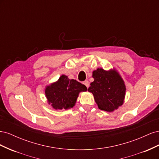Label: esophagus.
<instances>
[{"instance_id":"esophagus-1","label":"esophagus","mask_w":159,"mask_h":159,"mask_svg":"<svg viewBox=\"0 0 159 159\" xmlns=\"http://www.w3.org/2000/svg\"><path fill=\"white\" fill-rule=\"evenodd\" d=\"M85 86H86V87H87L88 88H89V81H88V80H86V81H84V83H83Z\"/></svg>"}]
</instances>
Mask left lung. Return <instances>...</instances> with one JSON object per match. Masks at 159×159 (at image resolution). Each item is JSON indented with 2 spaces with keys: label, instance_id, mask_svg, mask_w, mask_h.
Segmentation results:
<instances>
[{
  "label": "left lung",
  "instance_id": "8db88e82",
  "mask_svg": "<svg viewBox=\"0 0 159 159\" xmlns=\"http://www.w3.org/2000/svg\"><path fill=\"white\" fill-rule=\"evenodd\" d=\"M94 79L88 91L93 95L99 109L113 112L123 104L126 86L115 68L105 70L98 68L92 72Z\"/></svg>",
  "mask_w": 159,
  "mask_h": 159
}]
</instances>
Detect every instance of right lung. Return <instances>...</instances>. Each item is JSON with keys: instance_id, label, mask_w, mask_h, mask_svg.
Listing matches in <instances>:
<instances>
[{"instance_id": "obj_1", "label": "right lung", "mask_w": 159, "mask_h": 159, "mask_svg": "<svg viewBox=\"0 0 159 159\" xmlns=\"http://www.w3.org/2000/svg\"><path fill=\"white\" fill-rule=\"evenodd\" d=\"M86 91L87 88L84 84L61 75L55 82L46 85L44 91L48 103L53 109L67 110L74 107L80 93Z\"/></svg>"}]
</instances>
